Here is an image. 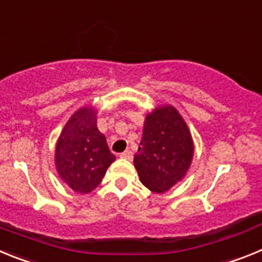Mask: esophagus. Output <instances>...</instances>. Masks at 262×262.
Wrapping results in <instances>:
<instances>
[{"label":"esophagus","instance_id":"esophagus-1","mask_svg":"<svg viewBox=\"0 0 262 262\" xmlns=\"http://www.w3.org/2000/svg\"><path fill=\"white\" fill-rule=\"evenodd\" d=\"M119 156L122 157V159L133 160L134 155H133V151H131V149H126V151H124V152H122V154H119Z\"/></svg>","mask_w":262,"mask_h":262}]
</instances>
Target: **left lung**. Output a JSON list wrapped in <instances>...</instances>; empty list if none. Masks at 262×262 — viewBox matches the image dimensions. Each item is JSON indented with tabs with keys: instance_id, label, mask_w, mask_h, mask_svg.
Masks as SVG:
<instances>
[{
	"instance_id": "obj_1",
	"label": "left lung",
	"mask_w": 262,
	"mask_h": 262,
	"mask_svg": "<svg viewBox=\"0 0 262 262\" xmlns=\"http://www.w3.org/2000/svg\"><path fill=\"white\" fill-rule=\"evenodd\" d=\"M194 145L186 123L174 107H159L147 115L143 139L134 157L144 186L164 193L182 180L193 159Z\"/></svg>"
}]
</instances>
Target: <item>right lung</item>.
I'll return each instance as SVG.
<instances>
[{"mask_svg": "<svg viewBox=\"0 0 262 262\" xmlns=\"http://www.w3.org/2000/svg\"><path fill=\"white\" fill-rule=\"evenodd\" d=\"M96 111L82 107L72 115L56 145L60 177L77 193L94 190L115 160L103 134L97 128Z\"/></svg>", "mask_w": 262, "mask_h": 262, "instance_id": "add662e5", "label": "right lung"}]
</instances>
